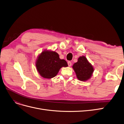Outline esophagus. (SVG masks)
Wrapping results in <instances>:
<instances>
[{
  "label": "esophagus",
  "instance_id": "34e87169",
  "mask_svg": "<svg viewBox=\"0 0 124 124\" xmlns=\"http://www.w3.org/2000/svg\"><path fill=\"white\" fill-rule=\"evenodd\" d=\"M68 66H69V67L71 66V65H72V62H68Z\"/></svg>",
  "mask_w": 124,
  "mask_h": 124
}]
</instances>
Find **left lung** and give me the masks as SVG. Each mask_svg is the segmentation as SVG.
Segmentation results:
<instances>
[{"instance_id":"left-lung-1","label":"left lung","mask_w":124,"mask_h":124,"mask_svg":"<svg viewBox=\"0 0 124 124\" xmlns=\"http://www.w3.org/2000/svg\"><path fill=\"white\" fill-rule=\"evenodd\" d=\"M73 69L78 80L85 81L90 79L93 72V68L85 56L79 57L77 62L74 64Z\"/></svg>"}]
</instances>
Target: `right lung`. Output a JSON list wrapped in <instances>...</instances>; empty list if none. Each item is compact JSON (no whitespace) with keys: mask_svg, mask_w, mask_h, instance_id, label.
Returning a JSON list of instances; mask_svg holds the SVG:
<instances>
[{"mask_svg":"<svg viewBox=\"0 0 124 124\" xmlns=\"http://www.w3.org/2000/svg\"><path fill=\"white\" fill-rule=\"evenodd\" d=\"M36 66L42 77L50 79L56 76L61 68L68 66L65 60L59 58L57 53L45 50L38 57Z\"/></svg>","mask_w":124,"mask_h":124,"instance_id":"1","label":"right lung"}]
</instances>
